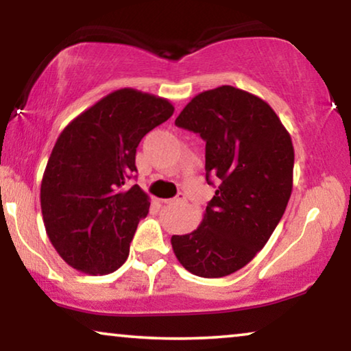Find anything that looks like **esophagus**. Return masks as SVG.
Instances as JSON below:
<instances>
[{"label": "esophagus", "mask_w": 351, "mask_h": 351, "mask_svg": "<svg viewBox=\"0 0 351 351\" xmlns=\"http://www.w3.org/2000/svg\"><path fill=\"white\" fill-rule=\"evenodd\" d=\"M185 199H186V196L184 193H179V195L176 196V198L165 199V201H162V203H165V204H176V203H184Z\"/></svg>", "instance_id": "34e87169"}]
</instances>
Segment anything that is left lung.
I'll list each match as a JSON object with an SVG mask.
<instances>
[{"instance_id":"8db88e82","label":"left lung","mask_w":351,"mask_h":351,"mask_svg":"<svg viewBox=\"0 0 351 351\" xmlns=\"http://www.w3.org/2000/svg\"><path fill=\"white\" fill-rule=\"evenodd\" d=\"M176 126L206 142V180L217 184L203 222L174 234L182 267L201 278L238 271L265 246L292 191L294 147L265 100L233 86L191 99Z\"/></svg>"}]
</instances>
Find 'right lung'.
<instances>
[{
	"label": "right lung",
	"mask_w": 351,
	"mask_h": 351,
	"mask_svg": "<svg viewBox=\"0 0 351 351\" xmlns=\"http://www.w3.org/2000/svg\"><path fill=\"white\" fill-rule=\"evenodd\" d=\"M172 113L166 99L124 88L62 131L43 176L41 213L49 241L70 267L107 275L126 262L150 208L141 186H128L137 147Z\"/></svg>",
	"instance_id": "right-lung-1"
}]
</instances>
